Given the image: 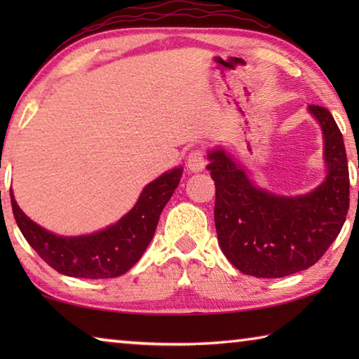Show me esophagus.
<instances>
[{"label": "esophagus", "mask_w": 359, "mask_h": 359, "mask_svg": "<svg viewBox=\"0 0 359 359\" xmlns=\"http://www.w3.org/2000/svg\"><path fill=\"white\" fill-rule=\"evenodd\" d=\"M187 166H188V169H190L191 172H199V171H203L204 166H205V156H204V151H203L201 149L191 150L190 154H188Z\"/></svg>", "instance_id": "obj_1"}]
</instances>
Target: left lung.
Listing matches in <instances>:
<instances>
[{"instance_id": "left-lung-1", "label": "left lung", "mask_w": 359, "mask_h": 359, "mask_svg": "<svg viewBox=\"0 0 359 359\" xmlns=\"http://www.w3.org/2000/svg\"><path fill=\"white\" fill-rule=\"evenodd\" d=\"M325 137L327 175L309 194L277 196L253 185L220 149L209 154L215 229L224 257L247 276L277 278L313 266L342 229L350 205L344 137L326 107L309 106Z\"/></svg>"}]
</instances>
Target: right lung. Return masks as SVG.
<instances>
[{"label": "right lung", "mask_w": 359, "mask_h": 359, "mask_svg": "<svg viewBox=\"0 0 359 359\" xmlns=\"http://www.w3.org/2000/svg\"><path fill=\"white\" fill-rule=\"evenodd\" d=\"M184 168L165 172L144 188L128 214L98 233L66 238L41 228L23 214L11 193L12 212L23 238L60 274L79 278H112L125 274L154 238L161 210L177 188Z\"/></svg>", "instance_id": "obj_1"}]
</instances>
